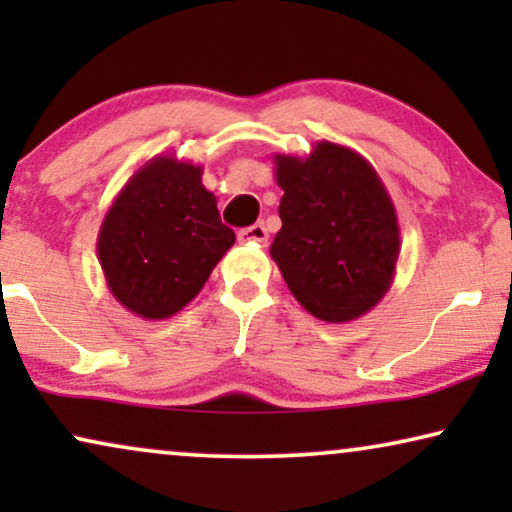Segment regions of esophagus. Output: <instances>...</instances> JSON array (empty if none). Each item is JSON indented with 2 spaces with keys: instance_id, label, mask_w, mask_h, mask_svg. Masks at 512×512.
Wrapping results in <instances>:
<instances>
[{
  "instance_id": "34e87169",
  "label": "esophagus",
  "mask_w": 512,
  "mask_h": 512,
  "mask_svg": "<svg viewBox=\"0 0 512 512\" xmlns=\"http://www.w3.org/2000/svg\"><path fill=\"white\" fill-rule=\"evenodd\" d=\"M237 240L240 242H256V244H265L268 242V228L263 226V223H254V226L249 228H242L240 233H237Z\"/></svg>"
}]
</instances>
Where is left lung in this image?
<instances>
[{
    "instance_id": "obj_1",
    "label": "left lung",
    "mask_w": 512,
    "mask_h": 512,
    "mask_svg": "<svg viewBox=\"0 0 512 512\" xmlns=\"http://www.w3.org/2000/svg\"><path fill=\"white\" fill-rule=\"evenodd\" d=\"M282 230L270 247L293 298L312 317L345 324L373 310L394 284L401 228L380 174L349 146L310 156L275 153Z\"/></svg>"
}]
</instances>
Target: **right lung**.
I'll use <instances>...</instances> for the list:
<instances>
[{"label":"right lung","instance_id":"obj_1","mask_svg":"<svg viewBox=\"0 0 512 512\" xmlns=\"http://www.w3.org/2000/svg\"><path fill=\"white\" fill-rule=\"evenodd\" d=\"M235 244L202 165L163 153L146 160L111 202L97 258L118 303L146 321L170 319L198 296Z\"/></svg>","mask_w":512,"mask_h":512}]
</instances>
